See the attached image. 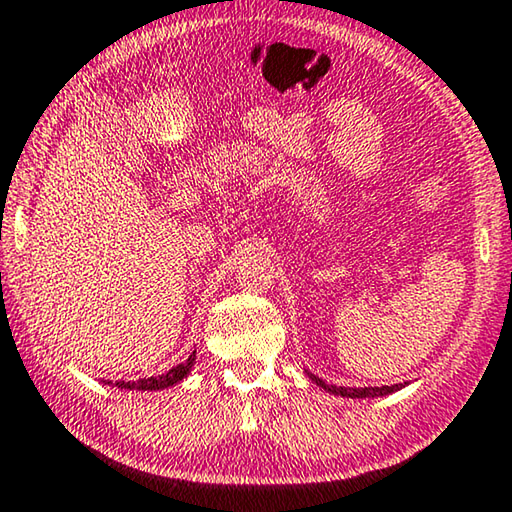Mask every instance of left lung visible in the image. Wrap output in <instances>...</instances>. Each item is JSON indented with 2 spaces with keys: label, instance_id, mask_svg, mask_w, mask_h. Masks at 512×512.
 Returning a JSON list of instances; mask_svg holds the SVG:
<instances>
[{
  "label": "left lung",
  "instance_id": "8db88e82",
  "mask_svg": "<svg viewBox=\"0 0 512 512\" xmlns=\"http://www.w3.org/2000/svg\"><path fill=\"white\" fill-rule=\"evenodd\" d=\"M310 378L314 380L316 385L326 389L330 394H337V396H346V399H367V396H385V394H392L396 389H401V385H385V387H337V385H328L326 380L316 378L310 373Z\"/></svg>",
  "mask_w": 512,
  "mask_h": 512
}]
</instances>
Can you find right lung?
I'll list each match as a JSON object with an SVG mask.
<instances>
[{
    "instance_id": "1",
    "label": "right lung",
    "mask_w": 512,
    "mask_h": 512,
    "mask_svg": "<svg viewBox=\"0 0 512 512\" xmlns=\"http://www.w3.org/2000/svg\"><path fill=\"white\" fill-rule=\"evenodd\" d=\"M193 362H196V351L189 355V360L177 364V367H173L166 373H161V376L141 378V380H116L113 385L120 387V389H164V387H170V385H177L182 378H186V373L191 371Z\"/></svg>"
}]
</instances>
